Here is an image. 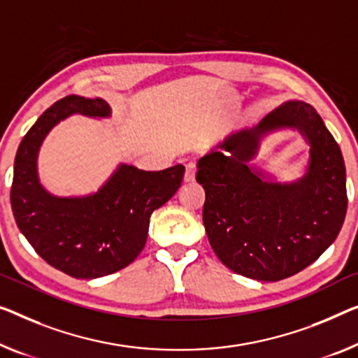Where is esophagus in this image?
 Here are the masks:
<instances>
[{
    "mask_svg": "<svg viewBox=\"0 0 358 358\" xmlns=\"http://www.w3.org/2000/svg\"><path fill=\"white\" fill-rule=\"evenodd\" d=\"M194 178H196V164L189 162L186 165V170H185V181L186 183H193Z\"/></svg>",
    "mask_w": 358,
    "mask_h": 358,
    "instance_id": "esophagus-1",
    "label": "esophagus"
}]
</instances>
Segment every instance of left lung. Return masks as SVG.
<instances>
[{"mask_svg": "<svg viewBox=\"0 0 358 358\" xmlns=\"http://www.w3.org/2000/svg\"><path fill=\"white\" fill-rule=\"evenodd\" d=\"M291 129L309 145L301 178L278 182L252 164L266 136ZM206 189L202 222L223 265L259 281H280L327 250L348 210L345 165L331 133L310 104L289 99L252 128H239L197 161Z\"/></svg>", "mask_w": 358, "mask_h": 358, "instance_id": "left-lung-1", "label": "left lung"}]
</instances>
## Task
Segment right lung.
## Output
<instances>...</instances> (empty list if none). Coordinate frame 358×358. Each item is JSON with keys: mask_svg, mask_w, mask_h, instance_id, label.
Returning a JSON list of instances; mask_svg holds the SVG:
<instances>
[{"mask_svg": "<svg viewBox=\"0 0 358 358\" xmlns=\"http://www.w3.org/2000/svg\"><path fill=\"white\" fill-rule=\"evenodd\" d=\"M109 119L104 99L66 96L46 109L20 141L10 206L20 233L41 259L69 276L101 278L130 265L146 244L149 218L180 188L181 164L146 172L119 164L98 191L56 196L41 185L38 154L45 138L71 115Z\"/></svg>", "mask_w": 358, "mask_h": 358, "instance_id": "obj_1", "label": "right lung"}]
</instances>
